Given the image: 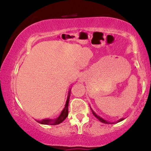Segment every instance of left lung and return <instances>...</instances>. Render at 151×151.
Returning a JSON list of instances; mask_svg holds the SVG:
<instances>
[{"label": "left lung", "mask_w": 151, "mask_h": 151, "mask_svg": "<svg viewBox=\"0 0 151 151\" xmlns=\"http://www.w3.org/2000/svg\"><path fill=\"white\" fill-rule=\"evenodd\" d=\"M91 111H92V112H93V115H94V116L96 117V118H97V119L98 120H99L100 121H101V123H106V124H112V123H114V122H109V121H106V120H104V119H103L102 118H101V117L100 116H99L98 115H96V114L95 113V112H94V111L92 109H91ZM123 120H124V118H121V119H120V120H118V121H117L116 123H118V122H121V121H123Z\"/></svg>", "instance_id": "8db88e82"}]
</instances>
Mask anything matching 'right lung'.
Wrapping results in <instances>:
<instances>
[{"label": "right lung", "mask_w": 151, "mask_h": 151, "mask_svg": "<svg viewBox=\"0 0 151 151\" xmlns=\"http://www.w3.org/2000/svg\"><path fill=\"white\" fill-rule=\"evenodd\" d=\"M70 93H71V89L69 90L68 93V96H67V100L66 102V105H65V107L63 108V109L62 110L61 113L59 115L58 118H57L56 119H44L42 121H37V122H39L41 124H45V125H58L59 123H62L68 116V102H69V98H70Z\"/></svg>", "instance_id": "1"}]
</instances>
